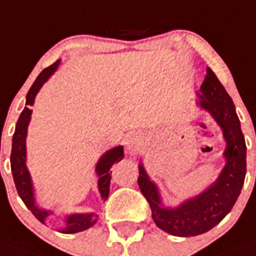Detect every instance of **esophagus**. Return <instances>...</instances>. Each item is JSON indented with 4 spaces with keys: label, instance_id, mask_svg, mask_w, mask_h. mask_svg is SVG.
<instances>
[{
    "label": "esophagus",
    "instance_id": "1",
    "mask_svg": "<svg viewBox=\"0 0 256 256\" xmlns=\"http://www.w3.org/2000/svg\"><path fill=\"white\" fill-rule=\"evenodd\" d=\"M142 142V136L140 132H130L126 138V146L130 152H134L140 148Z\"/></svg>",
    "mask_w": 256,
    "mask_h": 256
}]
</instances>
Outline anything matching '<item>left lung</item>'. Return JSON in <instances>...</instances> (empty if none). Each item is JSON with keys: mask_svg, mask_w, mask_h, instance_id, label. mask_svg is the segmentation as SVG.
Segmentation results:
<instances>
[{"mask_svg": "<svg viewBox=\"0 0 256 256\" xmlns=\"http://www.w3.org/2000/svg\"><path fill=\"white\" fill-rule=\"evenodd\" d=\"M198 104L210 111L223 128L227 148V164L222 174L210 189L190 198L174 210L162 208L157 186L149 180L140 165L138 185L152 208L157 227L174 236H196L210 231L226 218L240 194L246 177V142L235 106L218 76L206 68V76L200 87Z\"/></svg>", "mask_w": 256, "mask_h": 256, "instance_id": "1", "label": "left lung"}]
</instances>
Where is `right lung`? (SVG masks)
<instances>
[{"instance_id": "obj_1", "label": "right lung", "mask_w": 256, "mask_h": 256, "mask_svg": "<svg viewBox=\"0 0 256 256\" xmlns=\"http://www.w3.org/2000/svg\"><path fill=\"white\" fill-rule=\"evenodd\" d=\"M58 66V60L54 62L52 66H50L46 70H42V74L37 76V79L32 84L30 90L26 94V106L21 115H20L17 124H16L14 134H13V141H12V154H10V166L12 173H13V180H14L16 189L18 192V196L24 204L28 206L30 212L34 214L38 222L44 223V220L50 212L48 210H42L34 206V198H33V186L32 181H30V176L25 165V138H26V128H28L29 120H30V114L32 110L29 106H33L34 102V96H36L37 91L40 90L46 80L50 78ZM124 158V148L118 146L114 149L108 150L106 154H103V157L99 160L96 165V173L99 180H98V186H99V192L102 194V198L106 200L108 198V192H110V181H111V172L110 169L112 168L115 162H118ZM98 222V214H71L67 218V227L64 228L63 234H75V232L84 231L87 228L92 227L94 224Z\"/></svg>"}]
</instances>
